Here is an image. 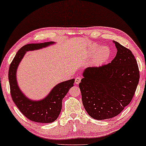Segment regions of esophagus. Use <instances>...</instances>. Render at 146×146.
Listing matches in <instances>:
<instances>
[{
	"mask_svg": "<svg viewBox=\"0 0 146 146\" xmlns=\"http://www.w3.org/2000/svg\"><path fill=\"white\" fill-rule=\"evenodd\" d=\"M81 82V78L80 76H78L75 79V83L76 84H79V83Z\"/></svg>",
	"mask_w": 146,
	"mask_h": 146,
	"instance_id": "1",
	"label": "esophagus"
}]
</instances>
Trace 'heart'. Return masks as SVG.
<instances>
[{
	"instance_id": "obj_1",
	"label": "heart",
	"mask_w": 146,
	"mask_h": 146,
	"mask_svg": "<svg viewBox=\"0 0 146 146\" xmlns=\"http://www.w3.org/2000/svg\"><path fill=\"white\" fill-rule=\"evenodd\" d=\"M98 46L93 45L90 48L88 56L89 58H93V64L96 66H100L110 59L111 56V50L107 46H103L99 48Z\"/></svg>"
}]
</instances>
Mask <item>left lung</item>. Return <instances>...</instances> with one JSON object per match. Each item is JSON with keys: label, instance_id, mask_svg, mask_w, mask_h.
<instances>
[{"label": "left lung", "instance_id": "8db88e82", "mask_svg": "<svg viewBox=\"0 0 146 146\" xmlns=\"http://www.w3.org/2000/svg\"><path fill=\"white\" fill-rule=\"evenodd\" d=\"M113 42L117 53L111 63L86 68L79 84L86 111L98 120L118 115L130 103L139 82L138 66L132 52Z\"/></svg>", "mask_w": 146, "mask_h": 146}]
</instances>
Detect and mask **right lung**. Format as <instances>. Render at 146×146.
<instances>
[{
  "label": "right lung",
  "mask_w": 146,
  "mask_h": 146,
  "mask_svg": "<svg viewBox=\"0 0 146 146\" xmlns=\"http://www.w3.org/2000/svg\"><path fill=\"white\" fill-rule=\"evenodd\" d=\"M54 44L55 42H48L24 46L18 51L10 65L9 80L13 100L25 117L36 122L52 123L58 118L62 110V100L74 86L75 79L58 83L44 98L33 100L27 96L20 88L17 78V70L27 52L37 50Z\"/></svg>",
  "instance_id": "1"
}]
</instances>
